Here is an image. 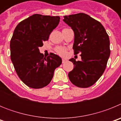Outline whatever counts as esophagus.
<instances>
[{
    "label": "esophagus",
    "mask_w": 121,
    "mask_h": 121,
    "mask_svg": "<svg viewBox=\"0 0 121 121\" xmlns=\"http://www.w3.org/2000/svg\"><path fill=\"white\" fill-rule=\"evenodd\" d=\"M67 61V60L66 59H62V63H63V64L65 63Z\"/></svg>",
    "instance_id": "esophagus-1"
}]
</instances>
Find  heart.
Returning <instances> with one entry per match:
<instances>
[{
    "instance_id": "heart-1",
    "label": "heart",
    "mask_w": 121,
    "mask_h": 121,
    "mask_svg": "<svg viewBox=\"0 0 121 121\" xmlns=\"http://www.w3.org/2000/svg\"><path fill=\"white\" fill-rule=\"evenodd\" d=\"M55 51L59 55L62 56H65L66 53H67V50L65 48L60 47H58L56 48Z\"/></svg>"
}]
</instances>
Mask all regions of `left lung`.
<instances>
[{
  "label": "left lung",
  "mask_w": 121,
  "mask_h": 121,
  "mask_svg": "<svg viewBox=\"0 0 121 121\" xmlns=\"http://www.w3.org/2000/svg\"><path fill=\"white\" fill-rule=\"evenodd\" d=\"M63 21L74 33V54L81 53L82 59H70L74 67L68 78L76 86L89 87L97 82L106 68L110 54L108 35L100 22L85 13L65 16Z\"/></svg>",
  "instance_id": "8db88e82"
}]
</instances>
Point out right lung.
I'll list each match as a JSON object with an SVG mask.
<instances>
[{
	"instance_id": "add662e5",
	"label": "right lung",
	"mask_w": 121,
	"mask_h": 121,
	"mask_svg": "<svg viewBox=\"0 0 121 121\" xmlns=\"http://www.w3.org/2000/svg\"><path fill=\"white\" fill-rule=\"evenodd\" d=\"M59 16L33 14L17 25L10 42L11 59L21 81L32 88H41L51 82L61 58L51 53L44 57L39 52L43 42L58 25Z\"/></svg>"
}]
</instances>
